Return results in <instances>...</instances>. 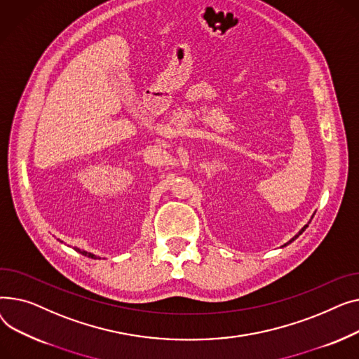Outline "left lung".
Returning a JSON list of instances; mask_svg holds the SVG:
<instances>
[{
	"mask_svg": "<svg viewBox=\"0 0 359 359\" xmlns=\"http://www.w3.org/2000/svg\"><path fill=\"white\" fill-rule=\"evenodd\" d=\"M307 226H309V224H306V226H304V227H303V229H302V230H300V231H299V233H297V235H296V236H294V238H292V239H291V241H290V242H287V243H285V245H284V246H287V245H288V243H291V242H292V241H296V239H297V238H299V236H300V235H302V233H303V231H304V230H306V229H307Z\"/></svg>",
	"mask_w": 359,
	"mask_h": 359,
	"instance_id": "left-lung-1",
	"label": "left lung"
}]
</instances>
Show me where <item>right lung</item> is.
<instances>
[{"mask_svg": "<svg viewBox=\"0 0 359 359\" xmlns=\"http://www.w3.org/2000/svg\"><path fill=\"white\" fill-rule=\"evenodd\" d=\"M76 252H79V254H82V255H86V257H88V258H93V259H97L98 257L97 255H94V254H91V252H87V250H82V249H79V248H74Z\"/></svg>", "mask_w": 359, "mask_h": 359, "instance_id": "1", "label": "right lung"}]
</instances>
